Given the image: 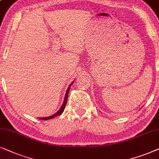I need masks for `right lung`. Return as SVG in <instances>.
<instances>
[{
	"instance_id": "right-lung-1",
	"label": "right lung",
	"mask_w": 159,
	"mask_h": 159,
	"mask_svg": "<svg viewBox=\"0 0 159 159\" xmlns=\"http://www.w3.org/2000/svg\"><path fill=\"white\" fill-rule=\"evenodd\" d=\"M72 84L73 83H71V84H70V86H68V88H67V92H66V94H65V99H64V102H63V104L62 105V107H60V109L59 110L57 113H56V114H54V115H52L49 116V117H45V118H41V119H43V120H48V119H51V118H53L54 117H56V116H57L59 115H60L61 113H62L63 111H64L65 110V107L66 106V104H67V95H68V92H69V90H70V86H72Z\"/></svg>"
}]
</instances>
